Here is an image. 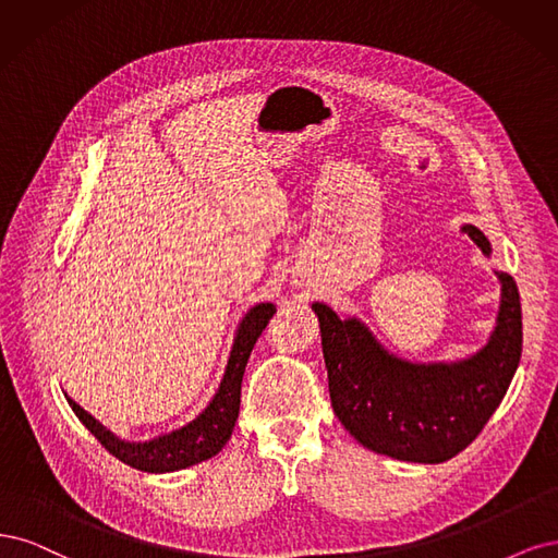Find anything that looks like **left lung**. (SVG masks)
<instances>
[{"label":"left lung","instance_id":"obj_1","mask_svg":"<svg viewBox=\"0 0 558 558\" xmlns=\"http://www.w3.org/2000/svg\"><path fill=\"white\" fill-rule=\"evenodd\" d=\"M463 233L492 257L475 225ZM500 282L496 325L477 352L452 362H410L389 352L366 322L313 301L336 417L371 452L442 463L469 447L500 405L521 359V303L512 276Z\"/></svg>","mask_w":558,"mask_h":558}]
</instances>
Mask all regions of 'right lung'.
I'll list each match as a JSON object with an SVG mask.
<instances>
[{
	"instance_id": "add662e5",
	"label": "right lung",
	"mask_w": 558,
	"mask_h": 558,
	"mask_svg": "<svg viewBox=\"0 0 558 558\" xmlns=\"http://www.w3.org/2000/svg\"><path fill=\"white\" fill-rule=\"evenodd\" d=\"M274 313L276 305L266 301L255 303L241 317L236 333H233L225 375L218 389H215L213 399L194 420L173 430H167V434H159L148 440H124L113 434L109 426H104L97 417L89 415L74 399H69V393H64V397L89 434L122 463H128L143 473H173L190 469V465L213 459L231 438L233 424L239 420L245 364Z\"/></svg>"
}]
</instances>
